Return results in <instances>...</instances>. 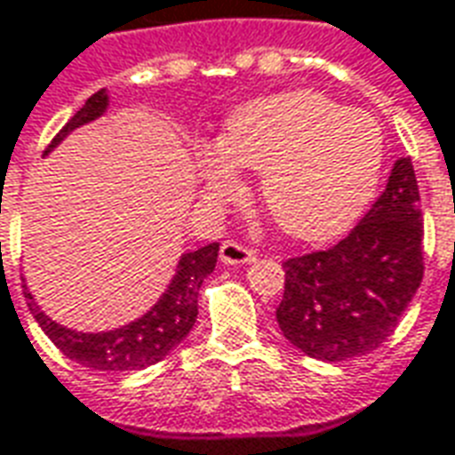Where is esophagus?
Segmentation results:
<instances>
[{
  "label": "esophagus",
  "mask_w": 455,
  "mask_h": 455,
  "mask_svg": "<svg viewBox=\"0 0 455 455\" xmlns=\"http://www.w3.org/2000/svg\"><path fill=\"white\" fill-rule=\"evenodd\" d=\"M257 259V250L247 247V244L237 243V240H228L220 247V262L225 264H247Z\"/></svg>",
  "instance_id": "1"
}]
</instances>
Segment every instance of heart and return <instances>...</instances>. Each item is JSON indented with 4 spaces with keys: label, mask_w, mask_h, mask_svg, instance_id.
Wrapping results in <instances>:
<instances>
[{
    "label": "heart",
    "mask_w": 455,
    "mask_h": 455,
    "mask_svg": "<svg viewBox=\"0 0 455 455\" xmlns=\"http://www.w3.org/2000/svg\"><path fill=\"white\" fill-rule=\"evenodd\" d=\"M385 156L372 115L311 90L254 100L225 122L220 144L198 156L203 181L230 193L237 166L262 171L259 196L291 237L321 240L365 208Z\"/></svg>",
    "instance_id": "heart-1"
}]
</instances>
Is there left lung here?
Segmentation results:
<instances>
[{
	"label": "left lung",
	"mask_w": 455,
	"mask_h": 455,
	"mask_svg": "<svg viewBox=\"0 0 455 455\" xmlns=\"http://www.w3.org/2000/svg\"><path fill=\"white\" fill-rule=\"evenodd\" d=\"M424 222L411 159H397L365 218L328 250L284 259L276 323L315 360L367 355L387 340L424 276Z\"/></svg>",
	"instance_id": "left-lung-1"
}]
</instances>
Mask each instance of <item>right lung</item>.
Instances as JSON below:
<instances>
[{
	"label": "right lung",
	"mask_w": 455,
	"mask_h": 455,
	"mask_svg": "<svg viewBox=\"0 0 455 455\" xmlns=\"http://www.w3.org/2000/svg\"><path fill=\"white\" fill-rule=\"evenodd\" d=\"M105 108H108V92L98 90L95 95L85 100V105L73 117L68 119L66 127L51 140L46 151L53 149L70 130L100 117ZM218 250H220V244L211 243L196 252L183 254L176 276L166 289V294L159 299V304L154 306L149 314L141 315L140 321L117 328V331H108V333L68 331L63 325L53 323L38 308L36 301H31L27 286H24V296L28 299V308L38 325L44 328V333L66 357L76 360L80 365L92 367V370H105V372L141 370V367H149L164 360L183 338L191 333L193 323L198 318V291H201L203 279L215 269Z\"/></svg>",
	"instance_id": "add662e5"
}]
</instances>
